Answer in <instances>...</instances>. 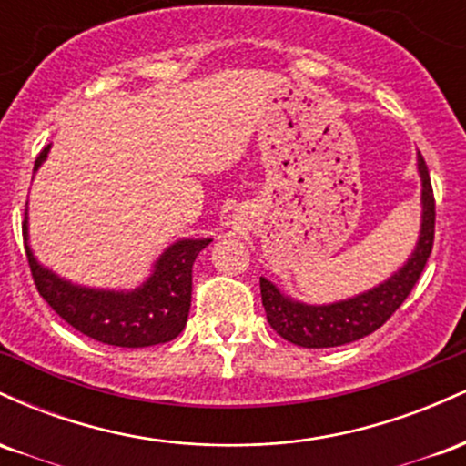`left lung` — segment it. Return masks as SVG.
<instances>
[{
	"label": "left lung",
	"mask_w": 466,
	"mask_h": 466,
	"mask_svg": "<svg viewBox=\"0 0 466 466\" xmlns=\"http://www.w3.org/2000/svg\"><path fill=\"white\" fill-rule=\"evenodd\" d=\"M420 173V234L419 243L408 258V263L394 271L381 285L363 291L360 296L333 304H304L285 296L274 282L260 278V296L267 313V322L282 339L302 349H333L374 333L392 318L425 269L431 248H434L436 203L431 190L430 170L425 159L419 155Z\"/></svg>",
	"instance_id": "8db88e82"
}]
</instances>
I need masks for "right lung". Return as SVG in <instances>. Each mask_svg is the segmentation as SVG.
Wrapping results in <instances>:
<instances>
[{"label": "right lung", "mask_w": 466, "mask_h": 466, "mask_svg": "<svg viewBox=\"0 0 466 466\" xmlns=\"http://www.w3.org/2000/svg\"><path fill=\"white\" fill-rule=\"evenodd\" d=\"M50 144L39 153L35 170L44 164ZM24 243L36 291L69 326L120 349L166 344L184 330L192 298V263L210 238H181L155 260L153 274L131 291H106L72 285L46 269L28 245V212Z\"/></svg>", "instance_id": "add662e5"}]
</instances>
